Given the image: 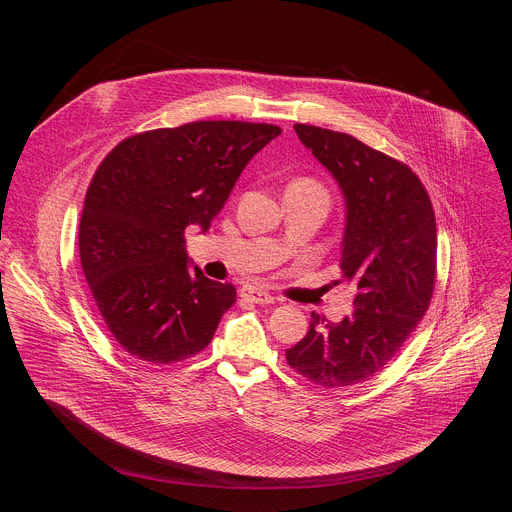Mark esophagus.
I'll list each match as a JSON object with an SVG mask.
<instances>
[{"instance_id":"esophagus-1","label":"esophagus","mask_w":512,"mask_h":512,"mask_svg":"<svg viewBox=\"0 0 512 512\" xmlns=\"http://www.w3.org/2000/svg\"><path fill=\"white\" fill-rule=\"evenodd\" d=\"M239 296L243 300H249L253 304H273V296L267 294L265 289H259V287H253V285H245L239 289Z\"/></svg>"}]
</instances>
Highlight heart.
I'll list each match as a JSON object with an SVG mask.
<instances>
[{
    "instance_id": "heart-1",
    "label": "heart",
    "mask_w": 512,
    "mask_h": 512,
    "mask_svg": "<svg viewBox=\"0 0 512 512\" xmlns=\"http://www.w3.org/2000/svg\"><path fill=\"white\" fill-rule=\"evenodd\" d=\"M291 186H306V188H320L322 190V186L316 180H312V178H298Z\"/></svg>"
}]
</instances>
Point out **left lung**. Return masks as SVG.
Returning <instances> with one entry per match:
<instances>
[{
  "mask_svg": "<svg viewBox=\"0 0 512 512\" xmlns=\"http://www.w3.org/2000/svg\"><path fill=\"white\" fill-rule=\"evenodd\" d=\"M294 127L344 192L340 271L356 298L340 322L312 312L308 334L285 358L310 383L344 389L381 373L425 316L437 271L435 212L407 164L348 133Z\"/></svg>",
  "mask_w": 512,
  "mask_h": 512,
  "instance_id": "8db88e82",
  "label": "left lung"
}]
</instances>
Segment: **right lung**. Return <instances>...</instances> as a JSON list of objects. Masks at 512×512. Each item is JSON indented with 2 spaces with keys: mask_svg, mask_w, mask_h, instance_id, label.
I'll use <instances>...</instances> for the list:
<instances>
[{
  "mask_svg": "<svg viewBox=\"0 0 512 512\" xmlns=\"http://www.w3.org/2000/svg\"><path fill=\"white\" fill-rule=\"evenodd\" d=\"M279 133L269 123L192 121L125 137L99 164L79 251L93 300L125 352L172 364L210 344L237 289L188 271L184 231H208L243 168Z\"/></svg>",
  "mask_w": 512,
  "mask_h": 512,
  "instance_id": "add662e5",
  "label": "right lung"
}]
</instances>
